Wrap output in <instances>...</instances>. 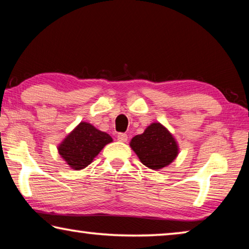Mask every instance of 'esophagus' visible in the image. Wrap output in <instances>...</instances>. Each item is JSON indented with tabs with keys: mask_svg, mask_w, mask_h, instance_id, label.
<instances>
[{
	"mask_svg": "<svg viewBox=\"0 0 249 249\" xmlns=\"http://www.w3.org/2000/svg\"><path fill=\"white\" fill-rule=\"evenodd\" d=\"M127 134H125V133H119L117 134V141H120V142H126L127 141Z\"/></svg>",
	"mask_w": 249,
	"mask_h": 249,
	"instance_id": "esophagus-1",
	"label": "esophagus"
}]
</instances>
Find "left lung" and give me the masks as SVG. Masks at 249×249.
<instances>
[{"label":"left lung","instance_id":"obj_1","mask_svg":"<svg viewBox=\"0 0 249 249\" xmlns=\"http://www.w3.org/2000/svg\"><path fill=\"white\" fill-rule=\"evenodd\" d=\"M130 147L150 169H161L178 155V146L172 135L160 123H153L141 135H136Z\"/></svg>","mask_w":249,"mask_h":249}]
</instances>
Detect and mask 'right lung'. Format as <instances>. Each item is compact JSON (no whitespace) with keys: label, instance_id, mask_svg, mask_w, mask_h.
<instances>
[{"label":"right lung","instance_id":"1","mask_svg":"<svg viewBox=\"0 0 249 249\" xmlns=\"http://www.w3.org/2000/svg\"><path fill=\"white\" fill-rule=\"evenodd\" d=\"M112 142L108 134L101 132L89 123H80L59 146V154L72 169H83L103 147Z\"/></svg>","mask_w":249,"mask_h":249}]
</instances>
